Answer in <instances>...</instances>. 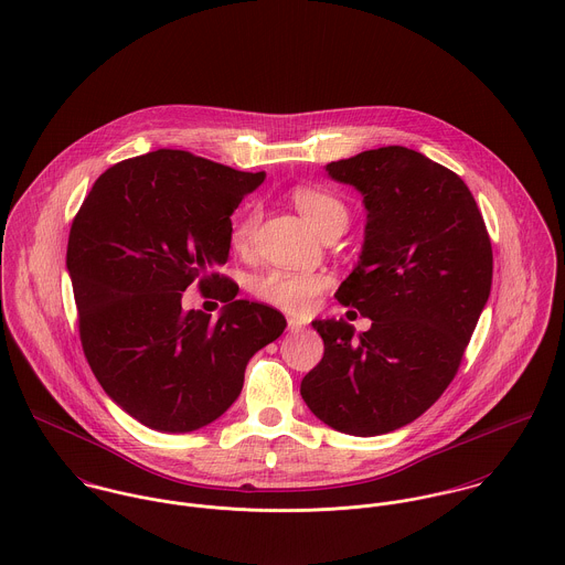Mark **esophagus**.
Here are the masks:
<instances>
[{"label":"esophagus","mask_w":565,"mask_h":565,"mask_svg":"<svg viewBox=\"0 0 565 565\" xmlns=\"http://www.w3.org/2000/svg\"><path fill=\"white\" fill-rule=\"evenodd\" d=\"M301 328H303V321H301V319L288 317V330H290V332H299Z\"/></svg>","instance_id":"obj_1"}]
</instances>
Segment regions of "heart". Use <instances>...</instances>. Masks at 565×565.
I'll return each instance as SVG.
<instances>
[{
	"label": "heart",
	"mask_w": 565,
	"mask_h": 565,
	"mask_svg": "<svg viewBox=\"0 0 565 565\" xmlns=\"http://www.w3.org/2000/svg\"><path fill=\"white\" fill-rule=\"evenodd\" d=\"M292 204L306 217V222L319 233L348 226L345 204L326 188L319 185H297L292 191ZM262 211L257 204H248L231 226V244L237 250H248L253 246ZM330 286L326 273L310 270H268L253 279V295L268 306H275L290 315H308L317 297Z\"/></svg>",
	"instance_id": "heart-1"
}]
</instances>
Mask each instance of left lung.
I'll return each instance as SVG.
<instances>
[{
    "label": "left lung",
    "mask_w": 565,
    "mask_h": 565,
    "mask_svg": "<svg viewBox=\"0 0 565 565\" xmlns=\"http://www.w3.org/2000/svg\"><path fill=\"white\" fill-rule=\"evenodd\" d=\"M326 172L363 195L361 255L334 297L372 326L354 339L343 319L312 321L323 356L301 397L339 433L386 435L455 380L490 297L492 246L463 179L417 150H363Z\"/></svg>",
    "instance_id": "1"
}]
</instances>
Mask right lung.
<instances>
[{
    "mask_svg": "<svg viewBox=\"0 0 565 565\" xmlns=\"http://www.w3.org/2000/svg\"><path fill=\"white\" fill-rule=\"evenodd\" d=\"M264 177L161 148L99 174L73 220L66 268L84 354L106 395L152 430L220 419L250 356L286 328L213 273L228 262L231 215ZM195 280L227 303L217 322L180 308Z\"/></svg>",
    "mask_w": 565,
    "mask_h": 565,
    "instance_id": "add662e5",
    "label": "right lung"
}]
</instances>
